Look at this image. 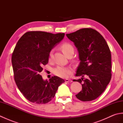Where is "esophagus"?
Masks as SVG:
<instances>
[{
	"instance_id": "1",
	"label": "esophagus",
	"mask_w": 123,
	"mask_h": 123,
	"mask_svg": "<svg viewBox=\"0 0 123 123\" xmlns=\"http://www.w3.org/2000/svg\"><path fill=\"white\" fill-rule=\"evenodd\" d=\"M65 81L66 82H72V80H70V79H66L65 80Z\"/></svg>"
}]
</instances>
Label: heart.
Masks as SVG:
<instances>
[{
  "label": "heart",
  "mask_w": 123,
  "mask_h": 123,
  "mask_svg": "<svg viewBox=\"0 0 123 123\" xmlns=\"http://www.w3.org/2000/svg\"><path fill=\"white\" fill-rule=\"evenodd\" d=\"M61 49L63 53L66 56H68L70 54H74V49L71 44L69 43H64L61 45ZM53 55V51H51L49 54V59H51ZM72 71L70 68L59 66L54 70V74L56 75L61 78H67L71 74Z\"/></svg>",
  "instance_id": "b5f03b06"
}]
</instances>
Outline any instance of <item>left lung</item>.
<instances>
[{
    "label": "left lung",
    "instance_id": "left-lung-1",
    "mask_svg": "<svg viewBox=\"0 0 123 123\" xmlns=\"http://www.w3.org/2000/svg\"><path fill=\"white\" fill-rule=\"evenodd\" d=\"M66 35L77 48L80 61L75 76L82 78L74 81L81 83L82 89L75 96L83 101L95 100L111 79L110 49L103 36L92 28H82ZM85 75L87 79L83 78Z\"/></svg>",
    "mask_w": 123,
    "mask_h": 123
}]
</instances>
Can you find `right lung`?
<instances>
[{"label": "right lung", "instance_id": "add662e5", "mask_svg": "<svg viewBox=\"0 0 123 123\" xmlns=\"http://www.w3.org/2000/svg\"><path fill=\"white\" fill-rule=\"evenodd\" d=\"M64 33L42 31L25 33L13 51L12 62L17 87L28 101L37 104L49 103L64 80L57 76L44 80L40 73L48 64L51 49L64 38Z\"/></svg>", "mask_w": 123, "mask_h": 123}]
</instances>
